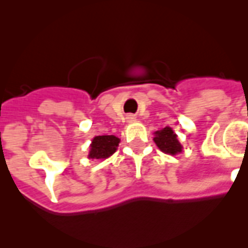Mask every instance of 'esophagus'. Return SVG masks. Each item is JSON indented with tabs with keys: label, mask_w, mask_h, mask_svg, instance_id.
I'll list each match as a JSON object with an SVG mask.
<instances>
[{
	"label": "esophagus",
	"mask_w": 248,
	"mask_h": 248,
	"mask_svg": "<svg viewBox=\"0 0 248 248\" xmlns=\"http://www.w3.org/2000/svg\"><path fill=\"white\" fill-rule=\"evenodd\" d=\"M126 119H128V122H133V120H134L135 118L133 117V115H128V117H126Z\"/></svg>",
	"instance_id": "1"
}]
</instances>
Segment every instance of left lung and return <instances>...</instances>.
Masks as SVG:
<instances>
[{
	"mask_svg": "<svg viewBox=\"0 0 248 248\" xmlns=\"http://www.w3.org/2000/svg\"><path fill=\"white\" fill-rule=\"evenodd\" d=\"M154 141L157 145V148L163 153H165V154L176 155L183 151V146L179 143L176 134L169 126L161 129V130L155 131Z\"/></svg>",
	"mask_w": 248,
	"mask_h": 248,
	"instance_id": "obj_1",
	"label": "left lung"
}]
</instances>
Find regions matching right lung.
Returning <instances> with one entry per match:
<instances>
[{
  "label": "right lung",
  "instance_id": "right-lung-1",
  "mask_svg": "<svg viewBox=\"0 0 248 248\" xmlns=\"http://www.w3.org/2000/svg\"><path fill=\"white\" fill-rule=\"evenodd\" d=\"M119 138L114 135H99L92 140L89 159H107L117 151Z\"/></svg>",
  "mask_w": 248,
  "mask_h": 248
}]
</instances>
